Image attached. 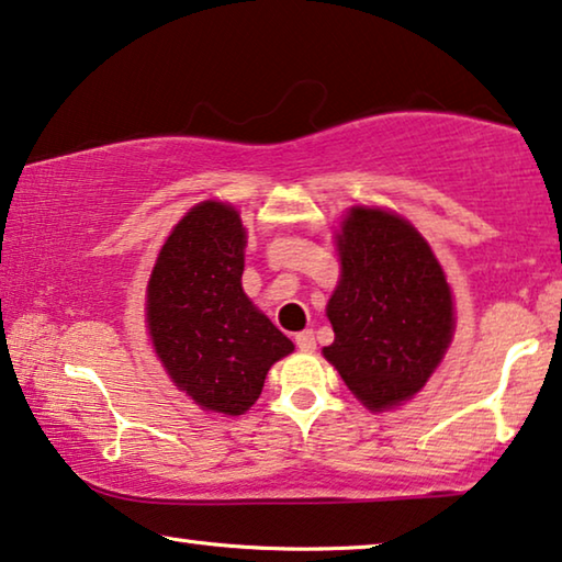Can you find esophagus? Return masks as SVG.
Listing matches in <instances>:
<instances>
[{
	"mask_svg": "<svg viewBox=\"0 0 562 562\" xmlns=\"http://www.w3.org/2000/svg\"><path fill=\"white\" fill-rule=\"evenodd\" d=\"M295 342H297L300 350H305V353H310V350H315V335H313V330L297 333L295 335Z\"/></svg>",
	"mask_w": 562,
	"mask_h": 562,
	"instance_id": "esophagus-1",
	"label": "esophagus"
}]
</instances>
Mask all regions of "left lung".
I'll return each instance as SVG.
<instances>
[{"mask_svg":"<svg viewBox=\"0 0 562 562\" xmlns=\"http://www.w3.org/2000/svg\"><path fill=\"white\" fill-rule=\"evenodd\" d=\"M340 280L323 356L353 396L386 412L426 386L454 335V303L429 241L404 216L353 206L335 234Z\"/></svg>","mask_w":562,"mask_h":562,"instance_id":"8db88e82","label":"left lung"}]
</instances>
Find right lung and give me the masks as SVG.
Wrapping results in <instances>:
<instances>
[{
	"label": "right lung",
	"instance_id": "obj_1",
	"mask_svg": "<svg viewBox=\"0 0 562 562\" xmlns=\"http://www.w3.org/2000/svg\"><path fill=\"white\" fill-rule=\"evenodd\" d=\"M247 232L224 201L176 224L146 288V328L166 373L204 412L239 416L295 350L241 290Z\"/></svg>",
	"mask_w": 562,
	"mask_h": 562
}]
</instances>
